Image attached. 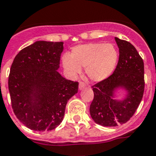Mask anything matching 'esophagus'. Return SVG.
<instances>
[{"instance_id":"obj_1","label":"esophagus","mask_w":156,"mask_h":156,"mask_svg":"<svg viewBox=\"0 0 156 156\" xmlns=\"http://www.w3.org/2000/svg\"><path fill=\"white\" fill-rule=\"evenodd\" d=\"M85 87H86V84H85L84 82H81L80 83H79V86H78V89H79L80 90H83Z\"/></svg>"}]
</instances>
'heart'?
<instances>
[{
  "mask_svg": "<svg viewBox=\"0 0 156 156\" xmlns=\"http://www.w3.org/2000/svg\"><path fill=\"white\" fill-rule=\"evenodd\" d=\"M118 52L112 44L90 43L72 48L71 54L64 55L62 63L70 77H75L85 68L87 78L94 82L106 79L116 68Z\"/></svg>",
  "mask_w": 156,
  "mask_h": 156,
  "instance_id": "b5f03b06",
  "label": "heart"
}]
</instances>
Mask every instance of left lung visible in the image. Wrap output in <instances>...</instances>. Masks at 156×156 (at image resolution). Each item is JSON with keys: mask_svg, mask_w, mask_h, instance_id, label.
<instances>
[{"mask_svg": "<svg viewBox=\"0 0 156 156\" xmlns=\"http://www.w3.org/2000/svg\"><path fill=\"white\" fill-rule=\"evenodd\" d=\"M119 48V60L106 79L93 86L94 98L90 105V116L104 127H115L126 123L133 116L144 91V61L133 44L115 37ZM124 89L125 98L115 99L116 92Z\"/></svg>", "mask_w": 156, "mask_h": 156, "instance_id": "8db88e82", "label": "left lung"}]
</instances>
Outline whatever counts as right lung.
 I'll return each mask as SVG.
<instances>
[{"label":"right lung","instance_id":"obj_1","mask_svg":"<svg viewBox=\"0 0 156 156\" xmlns=\"http://www.w3.org/2000/svg\"><path fill=\"white\" fill-rule=\"evenodd\" d=\"M62 51V42L36 41L22 49L12 64V107L18 120L31 130L55 129L63 120L67 101L78 93V82L57 71Z\"/></svg>","mask_w":156,"mask_h":156}]
</instances>
